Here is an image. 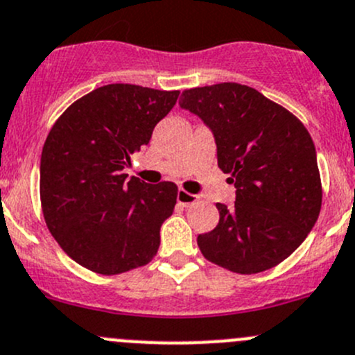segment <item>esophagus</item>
Here are the masks:
<instances>
[{"instance_id":"34e87169","label":"esophagus","mask_w":355,"mask_h":355,"mask_svg":"<svg viewBox=\"0 0 355 355\" xmlns=\"http://www.w3.org/2000/svg\"><path fill=\"white\" fill-rule=\"evenodd\" d=\"M177 201H178V205H182V206H191V205H194V202L199 201V196L191 194V192L180 189L177 194Z\"/></svg>"}]
</instances>
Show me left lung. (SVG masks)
<instances>
[{
	"mask_svg": "<svg viewBox=\"0 0 355 355\" xmlns=\"http://www.w3.org/2000/svg\"><path fill=\"white\" fill-rule=\"evenodd\" d=\"M182 109L211 128L218 168L236 202H216L218 225L199 234L202 257L237 274H257L286 260L321 211L315 147L304 123L283 105L239 83L182 92Z\"/></svg>",
	"mask_w": 355,
	"mask_h": 355,
	"instance_id": "1",
	"label": "left lung"
}]
</instances>
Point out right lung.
I'll return each instance as SVG.
<instances>
[{
    "label": "right lung",
    "instance_id": "1",
    "mask_svg": "<svg viewBox=\"0 0 355 355\" xmlns=\"http://www.w3.org/2000/svg\"><path fill=\"white\" fill-rule=\"evenodd\" d=\"M178 94L105 85L78 98L51 126L41 153V209L58 246L85 269L114 276L156 257L178 187L126 178L123 170Z\"/></svg>",
    "mask_w": 355,
    "mask_h": 355
}]
</instances>
